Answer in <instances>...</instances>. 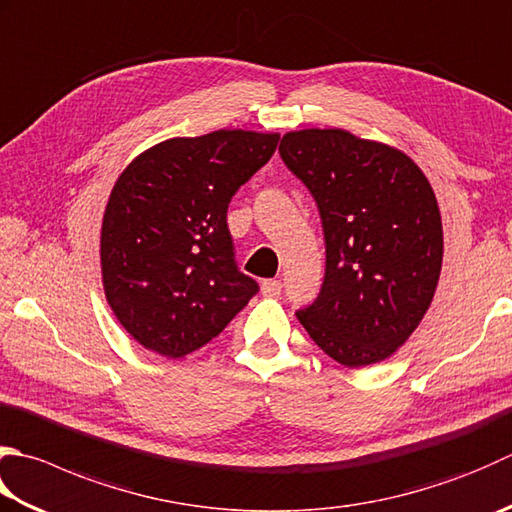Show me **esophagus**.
Returning <instances> with one entry per match:
<instances>
[{
  "mask_svg": "<svg viewBox=\"0 0 512 512\" xmlns=\"http://www.w3.org/2000/svg\"><path fill=\"white\" fill-rule=\"evenodd\" d=\"M279 293H282V282H279V279H264L262 282L264 297H277Z\"/></svg>",
  "mask_w": 512,
  "mask_h": 512,
  "instance_id": "1",
  "label": "esophagus"
}]
</instances>
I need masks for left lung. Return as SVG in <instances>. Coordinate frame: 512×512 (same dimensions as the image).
<instances>
[{
	"mask_svg": "<svg viewBox=\"0 0 512 512\" xmlns=\"http://www.w3.org/2000/svg\"><path fill=\"white\" fill-rule=\"evenodd\" d=\"M279 155L315 197L326 242L322 290L297 319L342 366L382 362L422 322L442 273L433 188L402 150L342 128L293 130Z\"/></svg>",
	"mask_w": 512,
	"mask_h": 512,
	"instance_id": "8db88e82",
	"label": "left lung"
}]
</instances>
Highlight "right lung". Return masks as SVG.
<instances>
[{"instance_id": "right-lung-1", "label": "right lung", "mask_w": 512, "mask_h": 512, "mask_svg": "<svg viewBox=\"0 0 512 512\" xmlns=\"http://www.w3.org/2000/svg\"><path fill=\"white\" fill-rule=\"evenodd\" d=\"M277 133L175 137L126 166L102 222L104 293L119 324L170 359L202 348L259 286L235 264L233 195L273 157Z\"/></svg>"}]
</instances>
